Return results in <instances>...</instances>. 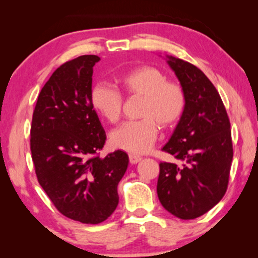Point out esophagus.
<instances>
[{"label": "esophagus", "instance_id": "obj_1", "mask_svg": "<svg viewBox=\"0 0 258 258\" xmlns=\"http://www.w3.org/2000/svg\"><path fill=\"white\" fill-rule=\"evenodd\" d=\"M128 158H130V163H131V164H138L139 161L142 159L141 157L138 156V155H134V154H131V155L128 156Z\"/></svg>", "mask_w": 258, "mask_h": 258}]
</instances>
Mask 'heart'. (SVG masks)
Segmentation results:
<instances>
[{
    "label": "heart",
    "mask_w": 258,
    "mask_h": 258,
    "mask_svg": "<svg viewBox=\"0 0 258 258\" xmlns=\"http://www.w3.org/2000/svg\"><path fill=\"white\" fill-rule=\"evenodd\" d=\"M124 93L128 97H141L140 117L142 119L126 121L110 135V143L117 149L143 154L150 149L161 128L173 127L181 119L186 107L183 87L158 68L142 66L125 73L118 78ZM91 103L100 116L109 123L118 121L123 97L118 91L104 84L95 85L91 92Z\"/></svg>",
    "instance_id": "obj_1"
}]
</instances>
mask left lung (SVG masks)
Wrapping results in <instances>:
<instances>
[{
	"label": "left lung",
	"mask_w": 258,
	"mask_h": 258,
	"mask_svg": "<svg viewBox=\"0 0 258 258\" xmlns=\"http://www.w3.org/2000/svg\"><path fill=\"white\" fill-rule=\"evenodd\" d=\"M186 97L184 113L161 150L175 163H160L157 194L166 211L194 220L220 203L233 158L230 120L207 76L190 62L166 55Z\"/></svg>",
	"instance_id": "1"
}]
</instances>
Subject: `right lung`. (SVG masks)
<instances>
[{
	"mask_svg": "<svg viewBox=\"0 0 258 258\" xmlns=\"http://www.w3.org/2000/svg\"><path fill=\"white\" fill-rule=\"evenodd\" d=\"M98 55L61 64L43 86L34 109L30 151L38 183L68 218L99 224L115 212L117 192L127 169L121 150L97 156L106 133L91 103Z\"/></svg>",
	"mask_w": 258,
	"mask_h": 258,
	"instance_id": "add662e5",
	"label": "right lung"
}]
</instances>
